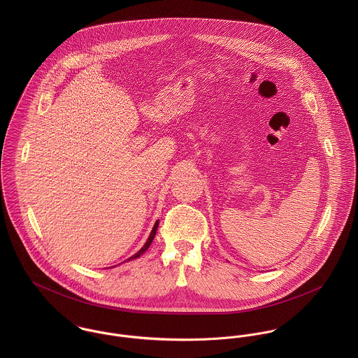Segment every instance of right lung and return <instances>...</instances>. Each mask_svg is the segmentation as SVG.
I'll list each match as a JSON object with an SVG mask.
<instances>
[{"label": "right lung", "instance_id": "add662e5", "mask_svg": "<svg viewBox=\"0 0 358 358\" xmlns=\"http://www.w3.org/2000/svg\"><path fill=\"white\" fill-rule=\"evenodd\" d=\"M157 227H158V220H157V222H155V223H154L153 230H152V233H150V236H149V238H148V241H146V244H145V245H143V247H142V248H141V250H139V251H138V252H136V254H135V255L131 256V257H129V259H127V260H128V262H129V260H132V259H136V257H139V256L142 255V254H143V252H146V251H148V248H149V247H150V244H152V241H153V240H154V236H155V231H157Z\"/></svg>", "mask_w": 358, "mask_h": 358}]
</instances>
